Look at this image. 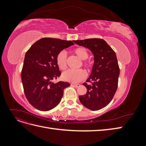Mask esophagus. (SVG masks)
<instances>
[{
	"instance_id": "1",
	"label": "esophagus",
	"mask_w": 146,
	"mask_h": 146,
	"mask_svg": "<svg viewBox=\"0 0 146 146\" xmlns=\"http://www.w3.org/2000/svg\"><path fill=\"white\" fill-rule=\"evenodd\" d=\"M71 85L74 86V87H76V88H78V87L80 86V84H78V83H77V84H71Z\"/></svg>"
}]
</instances>
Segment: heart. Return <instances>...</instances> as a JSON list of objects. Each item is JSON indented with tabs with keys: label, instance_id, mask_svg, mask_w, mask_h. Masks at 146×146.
Wrapping results in <instances>:
<instances>
[{
	"label": "heart",
	"instance_id": "heart-1",
	"mask_svg": "<svg viewBox=\"0 0 146 146\" xmlns=\"http://www.w3.org/2000/svg\"><path fill=\"white\" fill-rule=\"evenodd\" d=\"M75 54H76L79 58L83 60V64L86 68H90L91 67V63L86 60L89 54L86 48L85 47H77L74 50ZM56 63L58 67L60 69L64 70L67 66V54L64 50L60 51L56 57ZM86 74L84 70L82 69H69L66 70L62 74V78L64 80L71 83H77L82 80L85 77Z\"/></svg>",
	"mask_w": 146,
	"mask_h": 146
}]
</instances>
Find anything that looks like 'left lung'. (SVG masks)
I'll use <instances>...</instances> for the list:
<instances>
[{
    "mask_svg": "<svg viewBox=\"0 0 146 146\" xmlns=\"http://www.w3.org/2000/svg\"><path fill=\"white\" fill-rule=\"evenodd\" d=\"M74 42L86 47L94 55V62L86 82L87 92L79 96L83 105L92 111L106 107L113 99L117 88L120 74L116 53L105 40L99 38L76 40Z\"/></svg>",
    "mask_w": 146,
    "mask_h": 146,
    "instance_id": "obj_1",
    "label": "left lung"
}]
</instances>
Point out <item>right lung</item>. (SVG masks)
<instances>
[{
    "label": "right lung",
    "mask_w": 146,
    "mask_h": 146,
    "mask_svg": "<svg viewBox=\"0 0 146 146\" xmlns=\"http://www.w3.org/2000/svg\"><path fill=\"white\" fill-rule=\"evenodd\" d=\"M74 45L71 41L44 38L35 42L26 52L21 79L24 93L29 102L40 111L55 108L62 99L68 82H52L60 76L56 63L58 53Z\"/></svg>",
    "instance_id": "add662e5"
}]
</instances>
